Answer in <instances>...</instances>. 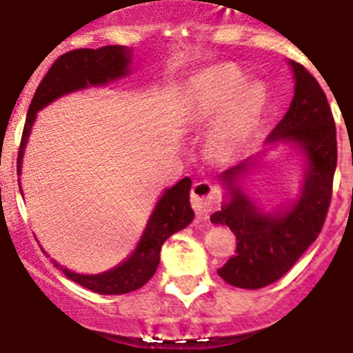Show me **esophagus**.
Segmentation results:
<instances>
[{"label": "esophagus", "instance_id": "1", "mask_svg": "<svg viewBox=\"0 0 353 353\" xmlns=\"http://www.w3.org/2000/svg\"><path fill=\"white\" fill-rule=\"evenodd\" d=\"M192 208H194L198 219L207 221L214 205V189L208 182H196L191 191Z\"/></svg>", "mask_w": 353, "mask_h": 353}]
</instances>
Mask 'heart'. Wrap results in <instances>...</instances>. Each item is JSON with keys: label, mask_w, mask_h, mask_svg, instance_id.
I'll use <instances>...</instances> for the list:
<instances>
[{"label": "heart", "mask_w": 353, "mask_h": 353, "mask_svg": "<svg viewBox=\"0 0 353 353\" xmlns=\"http://www.w3.org/2000/svg\"><path fill=\"white\" fill-rule=\"evenodd\" d=\"M267 108V88L260 81H245L235 65L205 68L196 81L192 120L212 123L208 146L217 161H232L245 148Z\"/></svg>", "instance_id": "obj_1"}]
</instances>
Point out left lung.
Listing matches in <instances>:
<instances>
[{
    "mask_svg": "<svg viewBox=\"0 0 353 353\" xmlns=\"http://www.w3.org/2000/svg\"><path fill=\"white\" fill-rule=\"evenodd\" d=\"M295 92L292 104L265 145H290L304 157L301 194L292 203L265 212L245 192L242 180L258 166L261 154L248 157L217 176L224 192L214 224L230 226L236 254L217 270L228 285L256 290L281 279L322 232L338 164L334 118L318 81L290 60Z\"/></svg>",
    "mask_w": 353,
    "mask_h": 353,
    "instance_id": "left-lung-1",
    "label": "left lung"
}]
</instances>
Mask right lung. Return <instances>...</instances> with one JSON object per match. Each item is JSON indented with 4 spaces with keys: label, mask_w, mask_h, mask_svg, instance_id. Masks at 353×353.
Returning a JSON list of instances; mask_svg holds the SVG:
<instances>
[{
    "label": "right lung",
    "mask_w": 353,
    "mask_h": 353,
    "mask_svg": "<svg viewBox=\"0 0 353 353\" xmlns=\"http://www.w3.org/2000/svg\"><path fill=\"white\" fill-rule=\"evenodd\" d=\"M130 63H132V49L125 46L76 49V51L61 54L52 63L42 83L39 84L28 109L17 159L19 176H21L24 150L30 139L31 127L35 123L37 113L40 109L68 93L93 88V86H105L109 83L123 79L130 74ZM191 185V179L185 176L170 189H164L132 254L113 269L101 274H77L68 270L67 267H61L56 261L54 265L68 279L101 295H121V293L141 288L157 270L159 261H161V248L166 239L189 226L194 219V210L189 201ZM21 194H23V189H21Z\"/></svg>",
    "instance_id": "add662e5"
}]
</instances>
